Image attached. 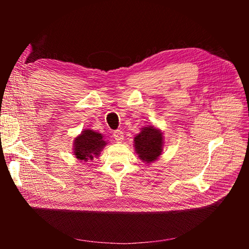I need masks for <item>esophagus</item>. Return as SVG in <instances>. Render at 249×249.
<instances>
[{
    "instance_id": "obj_1",
    "label": "esophagus",
    "mask_w": 249,
    "mask_h": 249,
    "mask_svg": "<svg viewBox=\"0 0 249 249\" xmlns=\"http://www.w3.org/2000/svg\"><path fill=\"white\" fill-rule=\"evenodd\" d=\"M113 136H114V139L116 140V142H122L123 141V139H124V134H123V131L122 130H115L114 133H113Z\"/></svg>"
}]
</instances>
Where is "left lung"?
Instances as JSON below:
<instances>
[{
  "label": "left lung",
  "mask_w": 249,
  "mask_h": 249,
  "mask_svg": "<svg viewBox=\"0 0 249 249\" xmlns=\"http://www.w3.org/2000/svg\"><path fill=\"white\" fill-rule=\"evenodd\" d=\"M135 151L141 160L147 163L154 162L161 155L163 137L160 129L155 128L153 125L146 126L141 129L134 138Z\"/></svg>",
  "instance_id": "8db88e82"
}]
</instances>
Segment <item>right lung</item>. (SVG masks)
Masks as SVG:
<instances>
[{"label": "right lung", "instance_id": "1", "mask_svg": "<svg viewBox=\"0 0 249 249\" xmlns=\"http://www.w3.org/2000/svg\"><path fill=\"white\" fill-rule=\"evenodd\" d=\"M107 144L102 134L92 129H84L73 140V155L79 160L88 161L99 156L100 152Z\"/></svg>", "mask_w": 249, "mask_h": 249}]
</instances>
